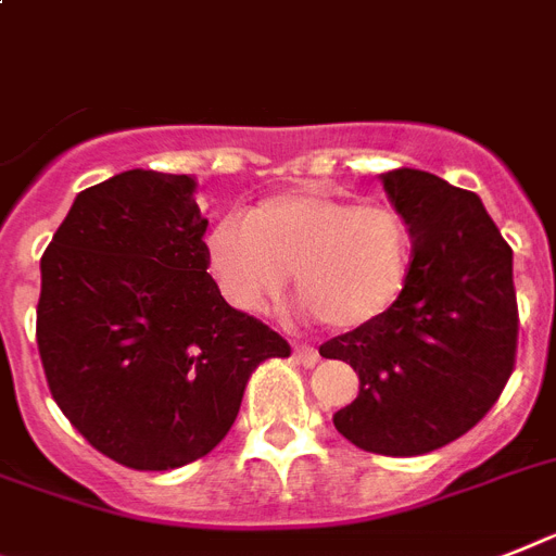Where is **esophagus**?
I'll list each match as a JSON object with an SVG mask.
<instances>
[{
	"instance_id": "34e87169",
	"label": "esophagus",
	"mask_w": 556,
	"mask_h": 556,
	"mask_svg": "<svg viewBox=\"0 0 556 556\" xmlns=\"http://www.w3.org/2000/svg\"><path fill=\"white\" fill-rule=\"evenodd\" d=\"M292 357H295V364L306 366V369H309V366H315L320 361L318 350H312V346H306V343H295V350H292Z\"/></svg>"
}]
</instances>
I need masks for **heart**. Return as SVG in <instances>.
Listing matches in <instances>:
<instances>
[{
  "label": "heart",
  "instance_id": "1",
  "mask_svg": "<svg viewBox=\"0 0 556 556\" xmlns=\"http://www.w3.org/2000/svg\"><path fill=\"white\" fill-rule=\"evenodd\" d=\"M409 227L392 206L320 190H292L227 215L210 229L206 269L241 312H261L292 273L306 312L334 329L364 327L401 295L409 273Z\"/></svg>",
  "mask_w": 556,
  "mask_h": 556
}]
</instances>
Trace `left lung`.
Segmentation results:
<instances>
[{
  "instance_id": "8db88e82",
  "label": "left lung",
  "mask_w": 556,
  "mask_h": 556,
  "mask_svg": "<svg viewBox=\"0 0 556 556\" xmlns=\"http://www.w3.org/2000/svg\"><path fill=\"white\" fill-rule=\"evenodd\" d=\"M380 178L415 244L409 273L380 318L320 355L361 380L334 429L364 452L415 457L480 424L515 371L511 247L475 192L409 167Z\"/></svg>"
}]
</instances>
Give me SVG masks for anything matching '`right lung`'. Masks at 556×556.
<instances>
[{
    "label": "right lung",
    "instance_id": "obj_1",
    "mask_svg": "<svg viewBox=\"0 0 556 556\" xmlns=\"http://www.w3.org/2000/svg\"><path fill=\"white\" fill-rule=\"evenodd\" d=\"M195 178L127 169L76 195L41 255L36 343L81 438L136 471L213 452L247 380L289 343L206 273Z\"/></svg>",
    "mask_w": 556,
    "mask_h": 556
}]
</instances>
